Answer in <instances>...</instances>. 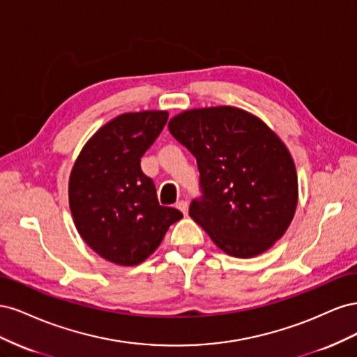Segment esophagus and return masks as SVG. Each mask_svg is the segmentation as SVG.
Returning a JSON list of instances; mask_svg holds the SVG:
<instances>
[{
	"mask_svg": "<svg viewBox=\"0 0 357 357\" xmlns=\"http://www.w3.org/2000/svg\"><path fill=\"white\" fill-rule=\"evenodd\" d=\"M176 207L183 213V214H188V210H189V204H188V201H185V199H181V201H178L177 204H176Z\"/></svg>",
	"mask_w": 357,
	"mask_h": 357,
	"instance_id": "34e87169",
	"label": "esophagus"
}]
</instances>
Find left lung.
Returning <instances> with one entry per match:
<instances>
[{"mask_svg": "<svg viewBox=\"0 0 357 357\" xmlns=\"http://www.w3.org/2000/svg\"><path fill=\"white\" fill-rule=\"evenodd\" d=\"M168 129L197 158L201 197L189 215L215 245L253 257L282 238L296 210L298 178L271 129L235 107L188 110Z\"/></svg>", "mask_w": 357, "mask_h": 357, "instance_id": "left-lung-1", "label": "left lung"}]
</instances>
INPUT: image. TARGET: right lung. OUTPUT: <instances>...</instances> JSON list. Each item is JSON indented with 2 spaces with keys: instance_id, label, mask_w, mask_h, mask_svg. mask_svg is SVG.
Returning a JSON list of instances; mask_svg holds the SVG:
<instances>
[{
  "instance_id": "add662e5",
  "label": "right lung",
  "mask_w": 357,
  "mask_h": 357,
  "mask_svg": "<svg viewBox=\"0 0 357 357\" xmlns=\"http://www.w3.org/2000/svg\"><path fill=\"white\" fill-rule=\"evenodd\" d=\"M167 112L117 116L82 150L70 177V208L79 234L113 264L143 262L183 214L158 201L142 158L164 129Z\"/></svg>"
}]
</instances>
